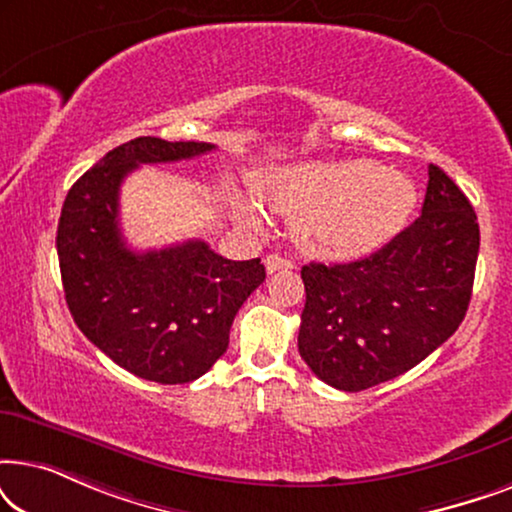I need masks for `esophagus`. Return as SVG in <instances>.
Returning a JSON list of instances; mask_svg holds the SVG:
<instances>
[{"mask_svg":"<svg viewBox=\"0 0 512 512\" xmlns=\"http://www.w3.org/2000/svg\"><path fill=\"white\" fill-rule=\"evenodd\" d=\"M291 268H293V263L282 254L265 256V270H268V275H272V272H279V270H291Z\"/></svg>","mask_w":512,"mask_h":512,"instance_id":"esophagus-1","label":"esophagus"}]
</instances>
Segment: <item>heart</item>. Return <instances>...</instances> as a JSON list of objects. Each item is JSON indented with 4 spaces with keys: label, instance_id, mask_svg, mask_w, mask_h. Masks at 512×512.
Returning <instances> with one entry per match:
<instances>
[{
    "label": "heart",
    "instance_id": "obj_1",
    "mask_svg": "<svg viewBox=\"0 0 512 512\" xmlns=\"http://www.w3.org/2000/svg\"><path fill=\"white\" fill-rule=\"evenodd\" d=\"M256 195L279 214L296 216V240L328 258H356L380 249L408 223L417 188L401 172L368 158L310 160L279 167L256 181ZM235 216L249 226L256 212L233 200Z\"/></svg>",
    "mask_w": 512,
    "mask_h": 512
}]
</instances>
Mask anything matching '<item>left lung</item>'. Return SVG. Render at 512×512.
I'll return each mask as SVG.
<instances>
[{
	"mask_svg": "<svg viewBox=\"0 0 512 512\" xmlns=\"http://www.w3.org/2000/svg\"><path fill=\"white\" fill-rule=\"evenodd\" d=\"M478 249L473 205L429 165L422 214L394 240L352 263L303 265L300 356L340 391L408 373L464 321Z\"/></svg>",
	"mask_w": 512,
	"mask_h": 512,
	"instance_id": "8db88e82",
	"label": "left lung"
}]
</instances>
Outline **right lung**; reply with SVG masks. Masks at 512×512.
Wrapping results in <instances>:
<instances>
[{
    "mask_svg": "<svg viewBox=\"0 0 512 512\" xmlns=\"http://www.w3.org/2000/svg\"><path fill=\"white\" fill-rule=\"evenodd\" d=\"M207 142L130 139L69 188L58 261L81 333L128 373L158 384L198 380L228 349L237 310L265 282L261 258L228 261L207 242L132 251L118 223L123 179L139 165L214 151Z\"/></svg>",
    "mask_w": 512,
    "mask_h": 512,
    "instance_id": "obj_1",
    "label": "right lung"
}]
</instances>
